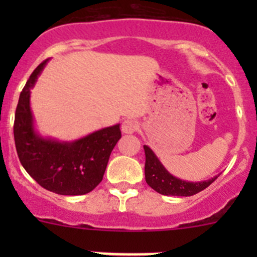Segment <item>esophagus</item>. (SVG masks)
<instances>
[{"label": "esophagus", "instance_id": "34e87169", "mask_svg": "<svg viewBox=\"0 0 257 257\" xmlns=\"http://www.w3.org/2000/svg\"><path fill=\"white\" fill-rule=\"evenodd\" d=\"M139 128V124L138 121L134 120V119H124L123 123H121V132H123L124 134H132L134 133V132L138 131Z\"/></svg>", "mask_w": 257, "mask_h": 257}]
</instances>
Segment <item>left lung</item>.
Listing matches in <instances>:
<instances>
[{
	"instance_id": "left-lung-1",
	"label": "left lung",
	"mask_w": 257,
	"mask_h": 257,
	"mask_svg": "<svg viewBox=\"0 0 257 257\" xmlns=\"http://www.w3.org/2000/svg\"><path fill=\"white\" fill-rule=\"evenodd\" d=\"M145 152V181L148 185L162 195L191 196L206 189L219 175L204 181L181 180L170 174L160 163L157 155L148 145H144Z\"/></svg>"
}]
</instances>
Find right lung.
Instances as JSON below:
<instances>
[{
    "instance_id": "right-lung-1",
    "label": "right lung",
    "mask_w": 257,
    "mask_h": 257,
    "mask_svg": "<svg viewBox=\"0 0 257 257\" xmlns=\"http://www.w3.org/2000/svg\"><path fill=\"white\" fill-rule=\"evenodd\" d=\"M47 61L33 71L20 94L14 124L17 154L26 172L45 189L59 195H84L102 181L110 153L121 137L120 128L115 124L73 142L41 136L35 128L30 97Z\"/></svg>"
}]
</instances>
